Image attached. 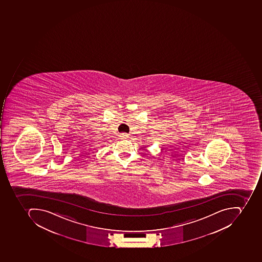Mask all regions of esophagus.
<instances>
[{
    "instance_id": "1",
    "label": "esophagus",
    "mask_w": 262,
    "mask_h": 262,
    "mask_svg": "<svg viewBox=\"0 0 262 262\" xmlns=\"http://www.w3.org/2000/svg\"><path fill=\"white\" fill-rule=\"evenodd\" d=\"M120 137H121V139H126V138H128V135H127V134H125V133L121 134Z\"/></svg>"
}]
</instances>
